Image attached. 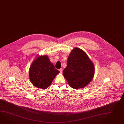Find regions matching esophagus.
Listing matches in <instances>:
<instances>
[{
	"instance_id": "obj_1",
	"label": "esophagus",
	"mask_w": 124,
	"mask_h": 124,
	"mask_svg": "<svg viewBox=\"0 0 124 124\" xmlns=\"http://www.w3.org/2000/svg\"><path fill=\"white\" fill-rule=\"evenodd\" d=\"M59 71H60V72L61 73H62V71H63V69H62V68H61L60 69H59Z\"/></svg>"
}]
</instances>
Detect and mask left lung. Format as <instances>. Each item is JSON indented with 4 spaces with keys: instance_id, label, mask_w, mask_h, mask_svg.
<instances>
[{
    "instance_id": "1",
    "label": "left lung",
    "mask_w": 124,
    "mask_h": 124,
    "mask_svg": "<svg viewBox=\"0 0 124 124\" xmlns=\"http://www.w3.org/2000/svg\"><path fill=\"white\" fill-rule=\"evenodd\" d=\"M94 64L87 55L78 48L73 49L63 70V75L71 87L78 89L87 85L93 78Z\"/></svg>"
}]
</instances>
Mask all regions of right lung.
Listing matches in <instances>:
<instances>
[{
  "label": "right lung",
  "instance_id": "add662e5",
  "mask_svg": "<svg viewBox=\"0 0 124 124\" xmlns=\"http://www.w3.org/2000/svg\"><path fill=\"white\" fill-rule=\"evenodd\" d=\"M60 73L55 69L47 55L37 58L31 64L29 77L31 83L36 87L45 89L51 84L56 75Z\"/></svg>",
  "mask_w": 124,
  "mask_h": 124
}]
</instances>
